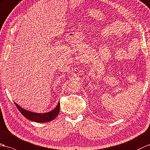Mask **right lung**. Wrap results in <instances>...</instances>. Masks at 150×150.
I'll return each mask as SVG.
<instances>
[{"label":"right lung","mask_w":150,"mask_h":150,"mask_svg":"<svg viewBox=\"0 0 150 150\" xmlns=\"http://www.w3.org/2000/svg\"><path fill=\"white\" fill-rule=\"evenodd\" d=\"M16 106L17 107L18 110L22 114L23 116H25L27 119L31 120L33 122H39V123H42V122H48L52 121V120H54L55 118L57 115H58L60 111V103H58L57 107L54 108L53 111H50L47 113H36V112H33L30 111H28L25 109L21 108L20 106H19L16 103H14Z\"/></svg>","instance_id":"1"}]
</instances>
